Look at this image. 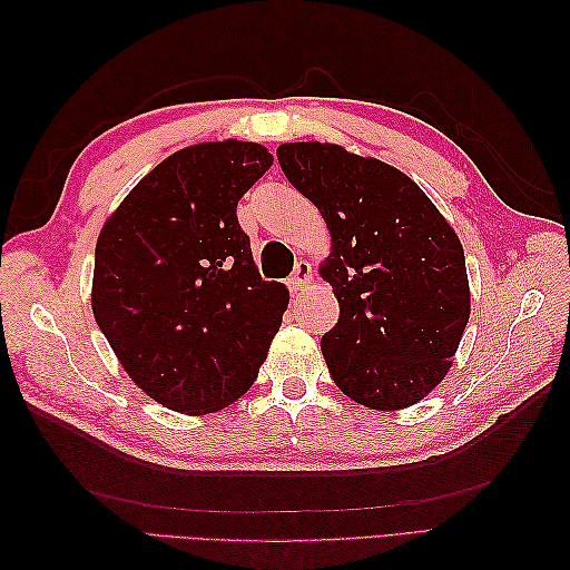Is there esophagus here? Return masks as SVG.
<instances>
[{
	"label": "esophagus",
	"instance_id": "esophagus-1",
	"mask_svg": "<svg viewBox=\"0 0 570 570\" xmlns=\"http://www.w3.org/2000/svg\"><path fill=\"white\" fill-rule=\"evenodd\" d=\"M288 284H292V292H306L313 284V266L308 262H298L294 276L288 278Z\"/></svg>",
	"mask_w": 570,
	"mask_h": 570
}]
</instances>
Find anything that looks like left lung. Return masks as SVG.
I'll list each match as a JSON object with an SVG mask.
<instances>
[{"instance_id": "1", "label": "left lung", "mask_w": 570, "mask_h": 570, "mask_svg": "<svg viewBox=\"0 0 570 570\" xmlns=\"http://www.w3.org/2000/svg\"><path fill=\"white\" fill-rule=\"evenodd\" d=\"M276 159L331 233L318 274L341 306L321 341L333 382L362 406H414L453 367L470 318L465 252L453 225L414 180L374 156L288 141Z\"/></svg>"}]
</instances>
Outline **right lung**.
Returning a JSON list of instances; mask_svg holds the SVG:
<instances>
[{"instance_id":"add662e5","label":"right lung","mask_w":570,"mask_h":570,"mask_svg":"<svg viewBox=\"0 0 570 570\" xmlns=\"http://www.w3.org/2000/svg\"><path fill=\"white\" fill-rule=\"evenodd\" d=\"M257 141H200L154 166L107 217L92 316L129 380L188 416L245 394L282 328L288 288L262 282L237 200L269 171Z\"/></svg>"}]
</instances>
